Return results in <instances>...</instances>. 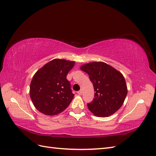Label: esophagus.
Masks as SVG:
<instances>
[{"mask_svg":"<svg viewBox=\"0 0 156 156\" xmlns=\"http://www.w3.org/2000/svg\"><path fill=\"white\" fill-rule=\"evenodd\" d=\"M77 93L78 95H82V93H83V90H80V91H78V92H77Z\"/></svg>","mask_w":156,"mask_h":156,"instance_id":"1","label":"esophagus"}]
</instances>
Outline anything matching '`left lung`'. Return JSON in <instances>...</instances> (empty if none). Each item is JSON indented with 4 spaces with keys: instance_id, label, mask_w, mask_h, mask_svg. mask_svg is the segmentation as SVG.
Returning a JSON list of instances; mask_svg holds the SVG:
<instances>
[{
    "instance_id": "obj_1",
    "label": "left lung",
    "mask_w": 156,
    "mask_h": 156,
    "mask_svg": "<svg viewBox=\"0 0 156 156\" xmlns=\"http://www.w3.org/2000/svg\"><path fill=\"white\" fill-rule=\"evenodd\" d=\"M94 87V98L87 107L97 116L108 117L121 108L127 94L125 78L121 73L103 62L82 65Z\"/></svg>"
}]
</instances>
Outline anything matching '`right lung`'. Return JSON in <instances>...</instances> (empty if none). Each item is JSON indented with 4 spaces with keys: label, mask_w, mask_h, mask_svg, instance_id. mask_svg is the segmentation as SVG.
Wrapping results in <instances>:
<instances>
[{
    "label": "right lung",
    "mask_w": 156,
    "mask_h": 156,
    "mask_svg": "<svg viewBox=\"0 0 156 156\" xmlns=\"http://www.w3.org/2000/svg\"><path fill=\"white\" fill-rule=\"evenodd\" d=\"M74 65V61L55 59L35 73L30 86V97L39 112L53 115L68 107L74 95L66 76Z\"/></svg>",
    "instance_id": "right-lung-1"
}]
</instances>
